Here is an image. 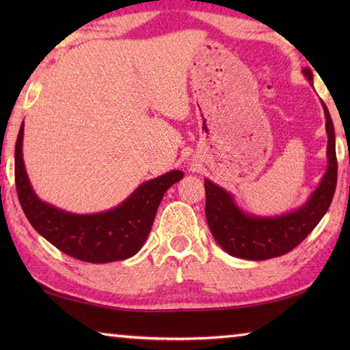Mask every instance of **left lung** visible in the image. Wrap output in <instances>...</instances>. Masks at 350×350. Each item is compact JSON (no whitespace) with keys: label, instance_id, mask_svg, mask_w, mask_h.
<instances>
[{"label":"left lung","instance_id":"1","mask_svg":"<svg viewBox=\"0 0 350 350\" xmlns=\"http://www.w3.org/2000/svg\"><path fill=\"white\" fill-rule=\"evenodd\" d=\"M307 80L313 83L310 69H304ZM323 103L327 131V171L319 187L310 194L307 202L298 210L276 217L247 215L228 191L205 179V216L213 238L225 252L234 258L248 260H265L282 256L301 244L325 211L329 210L336 188V152L335 129L327 106Z\"/></svg>","mask_w":350,"mask_h":350}]
</instances>
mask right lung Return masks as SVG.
Instances as JSON below:
<instances>
[{
    "mask_svg": "<svg viewBox=\"0 0 350 350\" xmlns=\"http://www.w3.org/2000/svg\"><path fill=\"white\" fill-rule=\"evenodd\" d=\"M23 134L25 123L15 145V185L21 208L44 239L85 262L105 264L134 256L151 232L165 191L183 177L179 170L170 171L142 183L116 208L96 215H74L37 198L23 161Z\"/></svg>",
    "mask_w": 350,
    "mask_h": 350,
    "instance_id": "obj_1",
    "label": "right lung"
}]
</instances>
